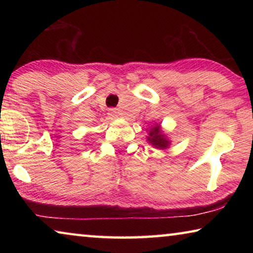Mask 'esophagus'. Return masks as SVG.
Segmentation results:
<instances>
[{
    "label": "esophagus",
    "mask_w": 253,
    "mask_h": 253,
    "mask_svg": "<svg viewBox=\"0 0 253 253\" xmlns=\"http://www.w3.org/2000/svg\"><path fill=\"white\" fill-rule=\"evenodd\" d=\"M117 110L116 109H109L108 111V115L110 117H117Z\"/></svg>",
    "instance_id": "obj_1"
}]
</instances>
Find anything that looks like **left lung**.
Returning a JSON list of instances; mask_svg holds the SVG:
<instances>
[{
	"instance_id": "1",
	"label": "left lung",
	"mask_w": 253,
	"mask_h": 253,
	"mask_svg": "<svg viewBox=\"0 0 253 253\" xmlns=\"http://www.w3.org/2000/svg\"><path fill=\"white\" fill-rule=\"evenodd\" d=\"M147 140L148 143H151L155 148H160V149H166L169 145V140L166 138V136L163 134V131L161 129V125H156L153 128H151V130L148 132L147 136Z\"/></svg>"
}]
</instances>
